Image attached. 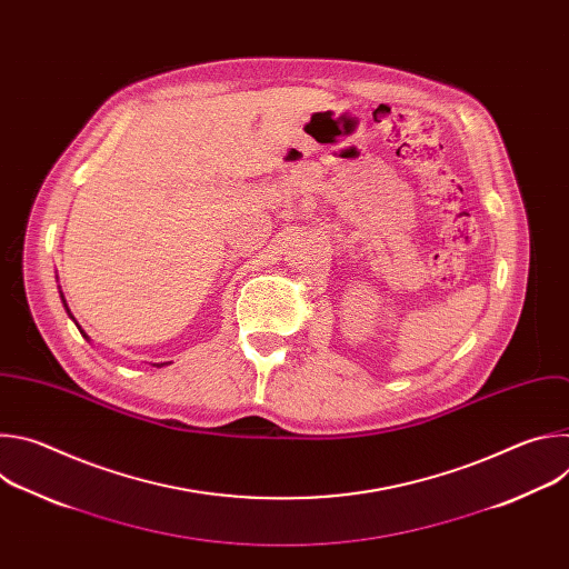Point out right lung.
Returning a JSON list of instances; mask_svg holds the SVG:
<instances>
[{"label": "right lung", "mask_w": 569, "mask_h": 569, "mask_svg": "<svg viewBox=\"0 0 569 569\" xmlns=\"http://www.w3.org/2000/svg\"><path fill=\"white\" fill-rule=\"evenodd\" d=\"M62 297V295H60ZM62 303H64V299H62ZM64 308H67V303H64ZM67 312H69V308H67ZM76 327H78V323H76ZM80 333H83V331H80ZM86 336V333H83ZM88 338V336H86ZM161 365H164V362H161ZM161 365H157V367H161Z\"/></svg>", "instance_id": "1"}]
</instances>
